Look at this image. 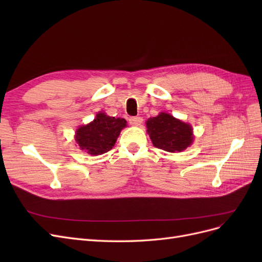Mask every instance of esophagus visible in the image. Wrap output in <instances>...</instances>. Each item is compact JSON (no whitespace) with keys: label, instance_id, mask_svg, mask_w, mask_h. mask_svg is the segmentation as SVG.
Here are the masks:
<instances>
[{"label":"esophagus","instance_id":"esophagus-1","mask_svg":"<svg viewBox=\"0 0 262 262\" xmlns=\"http://www.w3.org/2000/svg\"><path fill=\"white\" fill-rule=\"evenodd\" d=\"M142 120H143V119H142L141 117H138V116L129 118V122L132 125H140L142 123Z\"/></svg>","mask_w":262,"mask_h":262}]
</instances>
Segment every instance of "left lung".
<instances>
[{"instance_id":"1","label":"left lung","mask_w":262,"mask_h":262,"mask_svg":"<svg viewBox=\"0 0 262 262\" xmlns=\"http://www.w3.org/2000/svg\"><path fill=\"white\" fill-rule=\"evenodd\" d=\"M146 128L153 145L166 152H181L192 143L191 125L162 113L149 118Z\"/></svg>"}]
</instances>
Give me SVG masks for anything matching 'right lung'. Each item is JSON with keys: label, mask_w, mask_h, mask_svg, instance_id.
Listing matches in <instances>:
<instances>
[{"label": "right lung", "mask_w": 262, "mask_h": 262, "mask_svg": "<svg viewBox=\"0 0 262 262\" xmlns=\"http://www.w3.org/2000/svg\"><path fill=\"white\" fill-rule=\"evenodd\" d=\"M125 125L126 121L123 118L109 117L99 113L93 122L77 129L75 139L80 147L89 154L100 155L113 148Z\"/></svg>", "instance_id": "add662e5"}]
</instances>
